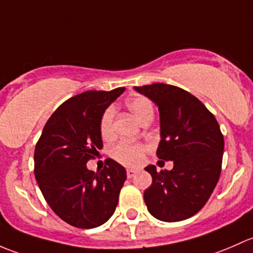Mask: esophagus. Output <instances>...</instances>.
<instances>
[{
	"instance_id": "obj_1",
	"label": "esophagus",
	"mask_w": 253,
	"mask_h": 253,
	"mask_svg": "<svg viewBox=\"0 0 253 253\" xmlns=\"http://www.w3.org/2000/svg\"><path fill=\"white\" fill-rule=\"evenodd\" d=\"M137 171L135 170V169H126V176L127 178H134L135 175H136Z\"/></svg>"
}]
</instances>
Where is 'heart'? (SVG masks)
<instances>
[{
  "label": "heart",
  "mask_w": 253,
  "mask_h": 253,
  "mask_svg": "<svg viewBox=\"0 0 253 253\" xmlns=\"http://www.w3.org/2000/svg\"><path fill=\"white\" fill-rule=\"evenodd\" d=\"M127 108L134 113V116L144 123L147 119L153 118V105L145 96H135L127 101ZM114 108L109 106L103 111L100 118V132L102 137H111L113 135ZM147 152V146L142 142L119 141L111 148V156L114 161L126 167H139L144 161Z\"/></svg>",
  "instance_id": "heart-1"
}]
</instances>
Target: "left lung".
<instances>
[{"label":"left lung","mask_w":253,"mask_h":253,"mask_svg":"<svg viewBox=\"0 0 253 253\" xmlns=\"http://www.w3.org/2000/svg\"><path fill=\"white\" fill-rule=\"evenodd\" d=\"M158 106L160 160L173 161L171 170L147 166L152 184L144 200L151 214L179 222L196 214L212 195L220 176L224 137L215 117L197 97L174 85L135 86Z\"/></svg>","instance_id":"8db88e82"}]
</instances>
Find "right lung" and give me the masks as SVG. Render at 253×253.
Instances as JSON below:
<instances>
[{
  "label": "right lung",
  "instance_id": "obj_1",
  "mask_svg": "<svg viewBox=\"0 0 253 253\" xmlns=\"http://www.w3.org/2000/svg\"><path fill=\"white\" fill-rule=\"evenodd\" d=\"M124 90L85 91L70 97L49 117L35 146L39 187L52 211L75 228L102 225L118 205L126 168L107 158L95 173L86 163L102 147L101 114Z\"/></svg>",
  "mask_w": 253,
  "mask_h": 253
}]
</instances>
